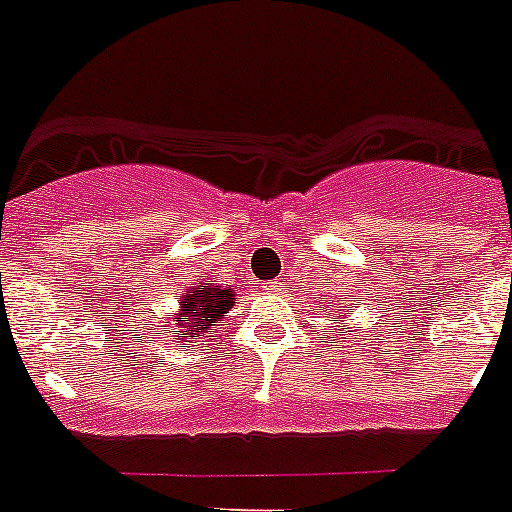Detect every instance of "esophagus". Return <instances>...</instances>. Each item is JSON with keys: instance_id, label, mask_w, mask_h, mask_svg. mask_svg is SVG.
Here are the masks:
<instances>
[{"instance_id": "34e87169", "label": "esophagus", "mask_w": 512, "mask_h": 512, "mask_svg": "<svg viewBox=\"0 0 512 512\" xmlns=\"http://www.w3.org/2000/svg\"><path fill=\"white\" fill-rule=\"evenodd\" d=\"M266 287H269V292H274V295H282V282H269L266 284Z\"/></svg>"}]
</instances>
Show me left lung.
Segmentation results:
<instances>
[{"label":"left lung","mask_w":512,"mask_h":512,"mask_svg":"<svg viewBox=\"0 0 512 512\" xmlns=\"http://www.w3.org/2000/svg\"><path fill=\"white\" fill-rule=\"evenodd\" d=\"M341 302H343V297H341ZM346 315H348V310H346ZM338 318H341V315H338ZM338 328H343V325H338Z\"/></svg>","instance_id":"8db88e82"}]
</instances>
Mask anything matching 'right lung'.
Listing matches in <instances>:
<instances>
[{"label": "right lung", "mask_w": 512, "mask_h": 512, "mask_svg": "<svg viewBox=\"0 0 512 512\" xmlns=\"http://www.w3.org/2000/svg\"><path fill=\"white\" fill-rule=\"evenodd\" d=\"M235 295L230 287L220 284L197 282L194 287H187L179 297L176 310H171L169 333L179 343H187L189 338H200L210 333L217 320L225 318V312L233 307Z\"/></svg>", "instance_id": "right-lung-1"}]
</instances>
